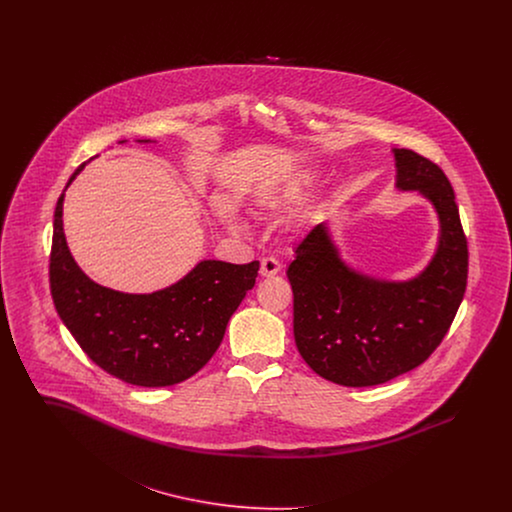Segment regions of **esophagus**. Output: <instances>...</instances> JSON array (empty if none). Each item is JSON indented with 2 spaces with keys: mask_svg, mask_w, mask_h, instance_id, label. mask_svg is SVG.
I'll return each instance as SVG.
<instances>
[{
  "mask_svg": "<svg viewBox=\"0 0 512 512\" xmlns=\"http://www.w3.org/2000/svg\"><path fill=\"white\" fill-rule=\"evenodd\" d=\"M280 261L276 257H263L261 259V276H274L280 272Z\"/></svg>",
  "mask_w": 512,
  "mask_h": 512,
  "instance_id": "1",
  "label": "esophagus"
}]
</instances>
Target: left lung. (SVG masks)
I'll use <instances>...</instances> for the list:
<instances>
[{
    "label": "left lung",
    "mask_w": 512,
    "mask_h": 512,
    "mask_svg": "<svg viewBox=\"0 0 512 512\" xmlns=\"http://www.w3.org/2000/svg\"><path fill=\"white\" fill-rule=\"evenodd\" d=\"M397 188L420 190L441 222L436 257L411 282L372 280L341 263L324 224L288 267L295 345L318 376L349 388L384 384L422 365L449 332L468 278V242L455 192L434 161L395 149Z\"/></svg>",
    "instance_id": "left-lung-1"
}]
</instances>
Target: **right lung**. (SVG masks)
<instances>
[{
  "mask_svg": "<svg viewBox=\"0 0 512 512\" xmlns=\"http://www.w3.org/2000/svg\"><path fill=\"white\" fill-rule=\"evenodd\" d=\"M63 197L55 207L49 288L76 343L99 368L132 386L161 388L194 376L215 355L228 320L255 286L259 261H201L167 290L115 292L74 263L63 234Z\"/></svg>",
  "mask_w": 512,
  "mask_h": 512,
  "instance_id": "1",
  "label": "right lung"
}]
</instances>
